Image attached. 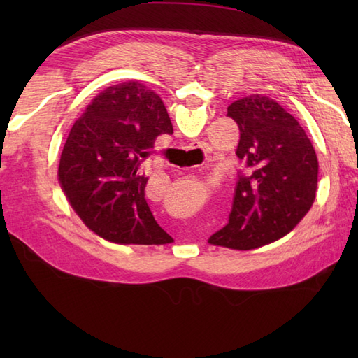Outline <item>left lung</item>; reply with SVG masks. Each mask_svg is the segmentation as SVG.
Wrapping results in <instances>:
<instances>
[{
	"mask_svg": "<svg viewBox=\"0 0 358 358\" xmlns=\"http://www.w3.org/2000/svg\"><path fill=\"white\" fill-rule=\"evenodd\" d=\"M240 129L243 163L229 222L209 243L238 250L268 245L299 224L313 206L318 162L299 121L264 95H249L227 108Z\"/></svg>",
	"mask_w": 358,
	"mask_h": 358,
	"instance_id": "left-lung-1",
	"label": "left lung"
}]
</instances>
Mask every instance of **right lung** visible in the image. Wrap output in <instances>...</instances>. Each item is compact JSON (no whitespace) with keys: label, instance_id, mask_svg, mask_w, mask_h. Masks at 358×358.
I'll list each match as a JSON object with an SVG mask.
<instances>
[{"label":"right lung","instance_id":"right-lung-1","mask_svg":"<svg viewBox=\"0 0 358 358\" xmlns=\"http://www.w3.org/2000/svg\"><path fill=\"white\" fill-rule=\"evenodd\" d=\"M172 132L162 98L138 81L94 98L72 126L58 167L59 185L87 227L120 245L172 241L148 206L149 177L140 171L157 136Z\"/></svg>","mask_w":358,"mask_h":358}]
</instances>
